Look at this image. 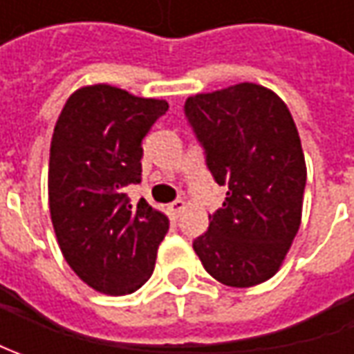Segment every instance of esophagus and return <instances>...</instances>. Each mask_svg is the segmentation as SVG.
<instances>
[{"mask_svg": "<svg viewBox=\"0 0 354 354\" xmlns=\"http://www.w3.org/2000/svg\"><path fill=\"white\" fill-rule=\"evenodd\" d=\"M185 207H187V205H185L183 198H177V201H173V203H171V205H169L171 212H173L175 216H179V214H181V212L185 211Z\"/></svg>", "mask_w": 354, "mask_h": 354, "instance_id": "1", "label": "esophagus"}]
</instances>
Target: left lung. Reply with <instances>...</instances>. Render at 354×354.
I'll list each match as a JSON object with an SVG mask.
<instances>
[{"mask_svg":"<svg viewBox=\"0 0 354 354\" xmlns=\"http://www.w3.org/2000/svg\"><path fill=\"white\" fill-rule=\"evenodd\" d=\"M185 114L216 183L228 187L193 248L221 283L258 286L281 268L301 225L307 167L295 122L274 90L254 82L193 94Z\"/></svg>","mask_w":354,"mask_h":354,"instance_id":"left-lung-1","label":"left lung"}]
</instances>
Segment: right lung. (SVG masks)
<instances>
[{
	"instance_id": "add662e5",
	"label": "right lung",
	"mask_w": 354,
	"mask_h": 354,
	"mask_svg": "<svg viewBox=\"0 0 354 354\" xmlns=\"http://www.w3.org/2000/svg\"><path fill=\"white\" fill-rule=\"evenodd\" d=\"M169 104L110 84L75 90L55 124L48 211L66 264L96 292L126 295L153 274L167 214L126 187L142 181V140Z\"/></svg>"
}]
</instances>
